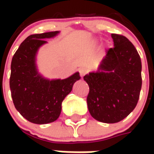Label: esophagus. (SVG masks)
I'll return each mask as SVG.
<instances>
[{"mask_svg": "<svg viewBox=\"0 0 154 154\" xmlns=\"http://www.w3.org/2000/svg\"><path fill=\"white\" fill-rule=\"evenodd\" d=\"M87 72V68H85V67H81V68H79V73H80V76L82 78L86 75Z\"/></svg>", "mask_w": 154, "mask_h": 154, "instance_id": "obj_1", "label": "esophagus"}]
</instances>
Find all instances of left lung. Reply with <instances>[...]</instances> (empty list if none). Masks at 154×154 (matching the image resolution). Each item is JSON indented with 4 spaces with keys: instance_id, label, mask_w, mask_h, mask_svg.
<instances>
[{
    "instance_id": "obj_1",
    "label": "left lung",
    "mask_w": 154,
    "mask_h": 154,
    "mask_svg": "<svg viewBox=\"0 0 154 154\" xmlns=\"http://www.w3.org/2000/svg\"><path fill=\"white\" fill-rule=\"evenodd\" d=\"M114 48L107 51L96 72L84 76L89 86L87 106L100 122H119L135 108L142 87V64L134 46L123 35L111 34Z\"/></svg>"
}]
</instances>
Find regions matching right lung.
<instances>
[{"mask_svg":"<svg viewBox=\"0 0 154 154\" xmlns=\"http://www.w3.org/2000/svg\"><path fill=\"white\" fill-rule=\"evenodd\" d=\"M60 32L29 35L23 41L11 61L10 88L16 110L29 122L48 124L59 117L62 102L80 79L77 72L66 79H48L38 71L36 56L44 39L54 38Z\"/></svg>","mask_w":154,"mask_h":154,"instance_id":"add662e5","label":"right lung"}]
</instances>
